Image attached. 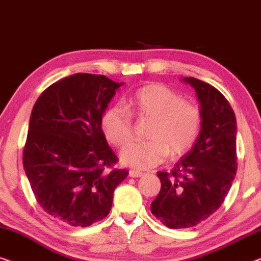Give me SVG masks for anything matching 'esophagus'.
I'll return each mask as SVG.
<instances>
[{
	"mask_svg": "<svg viewBox=\"0 0 261 261\" xmlns=\"http://www.w3.org/2000/svg\"><path fill=\"white\" fill-rule=\"evenodd\" d=\"M129 176L130 177H141V176H143V172L139 170H130Z\"/></svg>",
	"mask_w": 261,
	"mask_h": 261,
	"instance_id": "1",
	"label": "esophagus"
}]
</instances>
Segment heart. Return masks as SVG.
<instances>
[{
    "label": "heart",
    "mask_w": 261,
    "mask_h": 261,
    "mask_svg": "<svg viewBox=\"0 0 261 261\" xmlns=\"http://www.w3.org/2000/svg\"><path fill=\"white\" fill-rule=\"evenodd\" d=\"M129 108L139 120L151 122L149 142L131 143L119 153L120 162L137 169L159 166L166 157L178 159L188 153L200 136L202 113L197 105L160 84H150L136 91ZM125 106L116 104L102 113L101 130L115 146L125 145L134 135L132 115Z\"/></svg>",
    "instance_id": "obj_1"
}]
</instances>
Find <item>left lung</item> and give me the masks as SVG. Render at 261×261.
Returning <instances> with one entry per match:
<instances>
[{
  "mask_svg": "<svg viewBox=\"0 0 261 261\" xmlns=\"http://www.w3.org/2000/svg\"><path fill=\"white\" fill-rule=\"evenodd\" d=\"M196 91L202 125L195 145L170 172L159 171L161 190L151 213L169 228H189L215 213L237 172V119L229 102L214 86L186 76Z\"/></svg>",
  "mask_w": 261,
  "mask_h": 261,
  "instance_id": "1",
  "label": "left lung"
}]
</instances>
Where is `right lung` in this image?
I'll return each instance as SVG.
<instances>
[{
    "instance_id": "obj_1",
    "label": "right lung",
    "mask_w": 261,
    "mask_h": 261,
    "mask_svg": "<svg viewBox=\"0 0 261 261\" xmlns=\"http://www.w3.org/2000/svg\"><path fill=\"white\" fill-rule=\"evenodd\" d=\"M123 83L76 73L43 91L33 108L23 168L38 203L54 219L87 227L108 216L129 171L116 169L100 119Z\"/></svg>"
}]
</instances>
